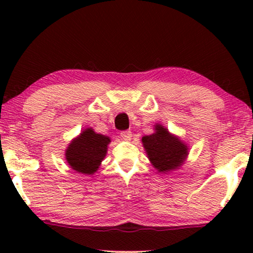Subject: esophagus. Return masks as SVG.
<instances>
[{
    "instance_id": "obj_1",
    "label": "esophagus",
    "mask_w": 253,
    "mask_h": 253,
    "mask_svg": "<svg viewBox=\"0 0 253 253\" xmlns=\"http://www.w3.org/2000/svg\"><path fill=\"white\" fill-rule=\"evenodd\" d=\"M121 136H122L123 138L125 139V140H130V139H131V137H132V135H131V131H130V130L122 131V132H121Z\"/></svg>"
}]
</instances>
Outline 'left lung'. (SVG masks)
<instances>
[{
  "instance_id": "left-lung-1",
  "label": "left lung",
  "mask_w": 253,
  "mask_h": 253,
  "mask_svg": "<svg viewBox=\"0 0 253 253\" xmlns=\"http://www.w3.org/2000/svg\"><path fill=\"white\" fill-rule=\"evenodd\" d=\"M154 130L153 134L142 138L143 147L151 164L161 174L179 169L188 156L187 144L169 132L162 124H155Z\"/></svg>"
}]
</instances>
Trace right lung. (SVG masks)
Returning a JSON list of instances; mask_svg holds the SVG:
<instances>
[{"instance_id":"right-lung-1","label":"right lung","mask_w":253,"mask_h":253,"mask_svg":"<svg viewBox=\"0 0 253 253\" xmlns=\"http://www.w3.org/2000/svg\"><path fill=\"white\" fill-rule=\"evenodd\" d=\"M110 137L85 128L68 145L65 154L68 165L84 175L95 174L107 155Z\"/></svg>"}]
</instances>
